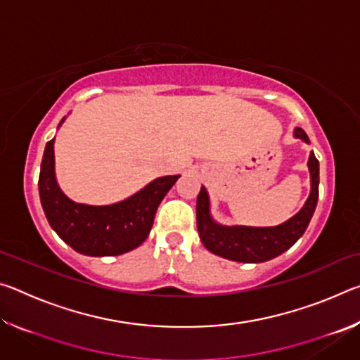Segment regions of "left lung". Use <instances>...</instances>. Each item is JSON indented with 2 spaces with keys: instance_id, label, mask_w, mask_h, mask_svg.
Listing matches in <instances>:
<instances>
[{
  "instance_id": "left-lung-1",
  "label": "left lung",
  "mask_w": 360,
  "mask_h": 360,
  "mask_svg": "<svg viewBox=\"0 0 360 360\" xmlns=\"http://www.w3.org/2000/svg\"><path fill=\"white\" fill-rule=\"evenodd\" d=\"M295 136L309 143L302 129H295ZM311 173V193L303 208L278 227H224L210 216V200L205 187L197 197V229L205 248L221 257L259 264L270 260L294 245L307 230L319 198V162L311 152L308 160Z\"/></svg>"
}]
</instances>
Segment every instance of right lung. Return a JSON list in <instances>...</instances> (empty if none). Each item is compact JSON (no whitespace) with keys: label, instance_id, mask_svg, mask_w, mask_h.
I'll list each match as a JSON object with an SVG mask.
<instances>
[{"label":"right lung","instance_id":"1","mask_svg":"<svg viewBox=\"0 0 360 360\" xmlns=\"http://www.w3.org/2000/svg\"><path fill=\"white\" fill-rule=\"evenodd\" d=\"M178 178L163 176L115 205L75 203L57 186L53 173V139H51L42 155L38 186L42 210L60 238L77 252L101 257L129 252L148 238L158 205Z\"/></svg>","mask_w":360,"mask_h":360}]
</instances>
